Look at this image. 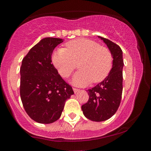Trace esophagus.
Here are the masks:
<instances>
[{
    "label": "esophagus",
    "mask_w": 151,
    "mask_h": 151,
    "mask_svg": "<svg viewBox=\"0 0 151 151\" xmlns=\"http://www.w3.org/2000/svg\"><path fill=\"white\" fill-rule=\"evenodd\" d=\"M73 90H74V93H77L78 91H79V89H76V88H73Z\"/></svg>",
    "instance_id": "esophagus-1"
}]
</instances>
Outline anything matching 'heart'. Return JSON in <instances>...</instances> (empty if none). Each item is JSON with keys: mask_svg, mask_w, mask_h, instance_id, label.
Instances as JSON below:
<instances>
[{"mask_svg": "<svg viewBox=\"0 0 151 151\" xmlns=\"http://www.w3.org/2000/svg\"><path fill=\"white\" fill-rule=\"evenodd\" d=\"M52 61L62 77H68L79 63L80 70L73 76L72 84L86 86L90 82L103 81L112 68L113 58L107 48L88 39L70 41L66 48H58L52 56Z\"/></svg>", "mask_w": 151, "mask_h": 151, "instance_id": "1", "label": "heart"}]
</instances>
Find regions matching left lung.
I'll use <instances>...</instances> for the list:
<instances>
[{
    "label": "left lung",
    "mask_w": 151,
    "mask_h": 151,
    "mask_svg": "<svg viewBox=\"0 0 151 151\" xmlns=\"http://www.w3.org/2000/svg\"><path fill=\"white\" fill-rule=\"evenodd\" d=\"M110 50L113 65L109 75L101 82L88 89L89 98L81 106L84 116L93 121H104L115 114L121 103L123 91V52L116 44L100 36Z\"/></svg>",
    "instance_id": "left-lung-1"
}]
</instances>
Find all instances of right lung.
I'll list each match as a JSON object with an SVG mask.
<instances>
[{
  "label": "right lung",
  "mask_w": 151,
  "mask_h": 151,
  "mask_svg": "<svg viewBox=\"0 0 151 151\" xmlns=\"http://www.w3.org/2000/svg\"><path fill=\"white\" fill-rule=\"evenodd\" d=\"M63 39L45 37L31 48L20 67V98L26 113L40 124L61 116L66 100L74 91L52 64L53 50Z\"/></svg>",
  "instance_id": "obj_1"
}]
</instances>
